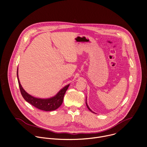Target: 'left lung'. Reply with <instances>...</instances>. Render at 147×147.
I'll list each match as a JSON object with an SVG mask.
<instances>
[{
    "mask_svg": "<svg viewBox=\"0 0 147 147\" xmlns=\"http://www.w3.org/2000/svg\"><path fill=\"white\" fill-rule=\"evenodd\" d=\"M86 106H87V107L88 109V110H89L90 111H91V112H92V113H94V112H93V111H92V110H91L90 109V107H88V105H87V102H86Z\"/></svg>",
    "mask_w": 147,
    "mask_h": 147,
    "instance_id": "left-lung-1",
    "label": "left lung"
}]
</instances>
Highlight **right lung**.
<instances>
[{
	"instance_id": "obj_1",
	"label": "right lung",
	"mask_w": 147,
	"mask_h": 147,
	"mask_svg": "<svg viewBox=\"0 0 147 147\" xmlns=\"http://www.w3.org/2000/svg\"><path fill=\"white\" fill-rule=\"evenodd\" d=\"M17 78L19 84L21 93L26 101L35 107L44 110V111H52L58 109L62 104L63 102V98L64 94L67 90L69 84L65 86L55 96L48 99H41L32 96L27 93L22 88L20 80L18 79V70H17Z\"/></svg>"
}]
</instances>
